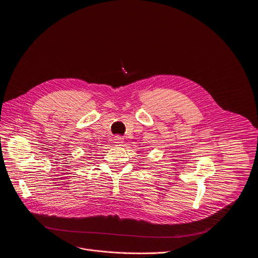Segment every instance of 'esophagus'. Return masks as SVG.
<instances>
[{"instance_id":"obj_1","label":"esophagus","mask_w":258,"mask_h":258,"mask_svg":"<svg viewBox=\"0 0 258 258\" xmlns=\"http://www.w3.org/2000/svg\"><path fill=\"white\" fill-rule=\"evenodd\" d=\"M114 141L117 145H121L122 143H123V138H122L121 136H115L114 138Z\"/></svg>"}]
</instances>
